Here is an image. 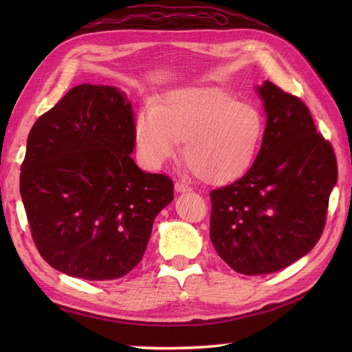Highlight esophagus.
<instances>
[{"label":"esophagus","mask_w":352,"mask_h":352,"mask_svg":"<svg viewBox=\"0 0 352 352\" xmlns=\"http://www.w3.org/2000/svg\"><path fill=\"white\" fill-rule=\"evenodd\" d=\"M175 190L183 193V192H190L192 188L189 184H186L184 182H175Z\"/></svg>","instance_id":"1"}]
</instances>
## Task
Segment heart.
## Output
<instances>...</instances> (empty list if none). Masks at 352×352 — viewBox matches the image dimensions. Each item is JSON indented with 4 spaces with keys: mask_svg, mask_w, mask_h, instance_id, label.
Segmentation results:
<instances>
[{
    "mask_svg": "<svg viewBox=\"0 0 352 352\" xmlns=\"http://www.w3.org/2000/svg\"><path fill=\"white\" fill-rule=\"evenodd\" d=\"M263 134L261 110L219 87L177 89L159 107H142L134 122L138 155L148 169L162 168L186 140V160L210 184L243 177L256 160Z\"/></svg>",
    "mask_w": 352,
    "mask_h": 352,
    "instance_id": "heart-1",
    "label": "heart"
}]
</instances>
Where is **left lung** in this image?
<instances>
[{
	"instance_id": "1",
	"label": "left lung",
	"mask_w": 352,
	"mask_h": 352,
	"mask_svg": "<svg viewBox=\"0 0 352 352\" xmlns=\"http://www.w3.org/2000/svg\"><path fill=\"white\" fill-rule=\"evenodd\" d=\"M256 91L266 113L256 162L242 178L210 192L212 243L243 275L272 274L309 254L338 183L333 148L305 104L267 80Z\"/></svg>"
}]
</instances>
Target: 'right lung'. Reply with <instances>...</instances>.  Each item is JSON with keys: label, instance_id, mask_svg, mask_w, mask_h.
I'll return each mask as SVG.
<instances>
[{"label": "right lung", "instance_id": "right-lung-1", "mask_svg": "<svg viewBox=\"0 0 352 352\" xmlns=\"http://www.w3.org/2000/svg\"><path fill=\"white\" fill-rule=\"evenodd\" d=\"M133 149V106L113 86L72 87L34 122L19 190L50 266L106 281L139 265L174 183L139 169Z\"/></svg>", "mask_w": 352, "mask_h": 352}]
</instances>
